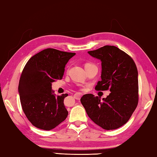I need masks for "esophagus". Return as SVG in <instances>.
<instances>
[{
  "label": "esophagus",
  "instance_id": "1",
  "mask_svg": "<svg viewBox=\"0 0 157 157\" xmlns=\"http://www.w3.org/2000/svg\"><path fill=\"white\" fill-rule=\"evenodd\" d=\"M82 95H83V94L82 93H79V92H77L76 93V94H74V97L76 98V99L77 100H79L81 98V97H82Z\"/></svg>",
  "mask_w": 157,
  "mask_h": 157
}]
</instances>
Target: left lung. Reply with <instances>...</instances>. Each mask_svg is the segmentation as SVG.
<instances>
[{"label": "left lung", "mask_w": 157, "mask_h": 157, "mask_svg": "<svg viewBox=\"0 0 157 157\" xmlns=\"http://www.w3.org/2000/svg\"><path fill=\"white\" fill-rule=\"evenodd\" d=\"M88 54L101 61V80L95 89L111 92L106 98L85 94L81 102L88 117L104 130L125 124L139 101L138 71L133 59L117 47L105 45Z\"/></svg>", "instance_id": "left-lung-1"}]
</instances>
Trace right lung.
Here are the masks:
<instances>
[{"label":"right lung","mask_w":157,"mask_h":157,"mask_svg":"<svg viewBox=\"0 0 157 157\" xmlns=\"http://www.w3.org/2000/svg\"><path fill=\"white\" fill-rule=\"evenodd\" d=\"M75 54L48 48L33 56L25 66L18 94L25 114L37 128L52 130L67 118L63 101L68 94L56 97L52 83L62 79L65 65Z\"/></svg>","instance_id":"right-lung-1"}]
</instances>
